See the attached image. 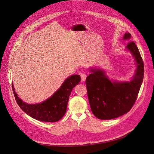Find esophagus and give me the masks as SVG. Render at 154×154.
I'll use <instances>...</instances> for the list:
<instances>
[{
	"label": "esophagus",
	"instance_id": "obj_1",
	"mask_svg": "<svg viewBox=\"0 0 154 154\" xmlns=\"http://www.w3.org/2000/svg\"><path fill=\"white\" fill-rule=\"evenodd\" d=\"M80 77H81V81L82 82H85L87 78V74L85 73H82L80 74Z\"/></svg>",
	"mask_w": 154,
	"mask_h": 154
}]
</instances>
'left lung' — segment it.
<instances>
[{
  "instance_id": "left-lung-1",
  "label": "left lung",
  "mask_w": 154,
  "mask_h": 154,
  "mask_svg": "<svg viewBox=\"0 0 154 154\" xmlns=\"http://www.w3.org/2000/svg\"><path fill=\"white\" fill-rule=\"evenodd\" d=\"M131 35L126 33L124 40ZM136 63L134 75L129 82L110 80L105 72L100 69L90 68L85 84L87 95L93 114L98 119H115L130 111L137 100L144 74V66L135 43L130 42L126 46Z\"/></svg>"
}]
</instances>
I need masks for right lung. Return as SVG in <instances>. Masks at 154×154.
I'll return each mask as SVG.
<instances>
[{
    "label": "right lung",
    "mask_w": 154,
    "mask_h": 154,
    "mask_svg": "<svg viewBox=\"0 0 154 154\" xmlns=\"http://www.w3.org/2000/svg\"><path fill=\"white\" fill-rule=\"evenodd\" d=\"M80 81L79 75L69 77L52 96L42 103L36 104L25 103L18 97L13 84L12 88L17 104L25 113L40 121L53 122L58 121L64 116L70 94Z\"/></svg>",
    "instance_id": "add662e5"
}]
</instances>
